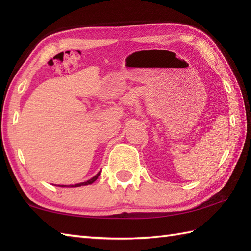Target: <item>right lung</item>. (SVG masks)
<instances>
[{
    "label": "right lung",
    "instance_id": "right-lung-1",
    "mask_svg": "<svg viewBox=\"0 0 251 251\" xmlns=\"http://www.w3.org/2000/svg\"><path fill=\"white\" fill-rule=\"evenodd\" d=\"M99 175H100V173H98L97 175L95 176V177H93L92 179H89L88 181H86V182H82V183H77V184H74V185H59V186H70V188H73V186H82V185H88V184H92L93 182H95L96 180H97V178L99 177Z\"/></svg>",
    "mask_w": 251,
    "mask_h": 251
}]
</instances>
